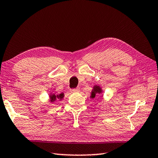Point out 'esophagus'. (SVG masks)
Returning <instances> with one entry per match:
<instances>
[{"label":"esophagus","instance_id":"34e87169","mask_svg":"<svg viewBox=\"0 0 158 158\" xmlns=\"http://www.w3.org/2000/svg\"><path fill=\"white\" fill-rule=\"evenodd\" d=\"M79 91V88H77L75 89H70V92L72 93H76V92H78Z\"/></svg>","mask_w":158,"mask_h":158}]
</instances>
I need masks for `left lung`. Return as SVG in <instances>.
<instances>
[{
	"instance_id": "8db88e82",
	"label": "left lung",
	"mask_w": 158,
	"mask_h": 158,
	"mask_svg": "<svg viewBox=\"0 0 158 158\" xmlns=\"http://www.w3.org/2000/svg\"><path fill=\"white\" fill-rule=\"evenodd\" d=\"M102 92V90L100 86L94 85L93 87V89L91 92V96H90V98H94L96 94H101Z\"/></svg>"
}]
</instances>
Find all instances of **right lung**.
<instances>
[{
	"label": "right lung",
	"mask_w": 158,
	"mask_h": 158,
	"mask_svg": "<svg viewBox=\"0 0 158 158\" xmlns=\"http://www.w3.org/2000/svg\"><path fill=\"white\" fill-rule=\"evenodd\" d=\"M64 93H61L60 94H49V101L51 102H55L56 100H62L64 98Z\"/></svg>",
	"instance_id": "add662e5"
}]
</instances>
